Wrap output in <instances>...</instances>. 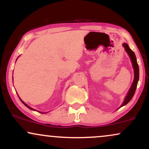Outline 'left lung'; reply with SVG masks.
Returning <instances> with one entry per match:
<instances>
[{
  "instance_id": "8db88e82",
  "label": "left lung",
  "mask_w": 149,
  "mask_h": 149,
  "mask_svg": "<svg viewBox=\"0 0 149 149\" xmlns=\"http://www.w3.org/2000/svg\"><path fill=\"white\" fill-rule=\"evenodd\" d=\"M123 46L125 47V51L127 52L130 58L132 63V66H133V69H134V81H133L132 84L131 85V88L130 89L129 92H128L127 96H126L125 98L123 103L122 104V105L120 106V107L126 105V104H127L128 102L132 100V98L133 96H134V92L136 91V86H137L138 81H139V66H138L137 61H136V56H135V54L134 53V52L130 48L129 46H128L127 43H123Z\"/></svg>"
}]
</instances>
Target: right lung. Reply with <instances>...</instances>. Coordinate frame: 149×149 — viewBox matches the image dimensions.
<instances>
[{
  "mask_svg": "<svg viewBox=\"0 0 149 149\" xmlns=\"http://www.w3.org/2000/svg\"><path fill=\"white\" fill-rule=\"evenodd\" d=\"M20 99V98H19ZM20 100H21V102H22V103H23L24 104V105L26 106V107L27 108H29V109H31V110H33V111H36L35 110V109H32V108L31 107H29V106L28 105H27V104H26V103H24V102H23V101H22V100H21V99H20ZM39 112V111H38ZM39 113H42V112H39Z\"/></svg>",
  "mask_w": 149,
  "mask_h": 149,
  "instance_id": "obj_1",
  "label": "right lung"
}]
</instances>
